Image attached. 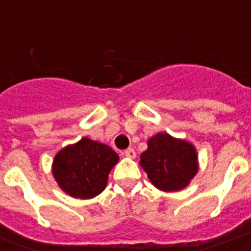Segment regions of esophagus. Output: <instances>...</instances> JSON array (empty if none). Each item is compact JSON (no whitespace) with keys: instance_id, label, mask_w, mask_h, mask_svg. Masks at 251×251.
<instances>
[{"instance_id":"1","label":"esophagus","mask_w":251,"mask_h":251,"mask_svg":"<svg viewBox=\"0 0 251 251\" xmlns=\"http://www.w3.org/2000/svg\"><path fill=\"white\" fill-rule=\"evenodd\" d=\"M124 155H125L126 157L134 159V157H135V151H134V149H127L124 151Z\"/></svg>"}]
</instances>
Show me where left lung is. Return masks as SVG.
Instances as JSON below:
<instances>
[{
    "label": "left lung",
    "mask_w": 251,
    "mask_h": 251,
    "mask_svg": "<svg viewBox=\"0 0 251 251\" xmlns=\"http://www.w3.org/2000/svg\"><path fill=\"white\" fill-rule=\"evenodd\" d=\"M147 146L139 165L159 190H182L198 173V153L190 142L168 133H157L150 138Z\"/></svg>",
    "instance_id": "obj_1"
}]
</instances>
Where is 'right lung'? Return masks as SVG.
I'll use <instances>...</instances> for the list:
<instances>
[{
	"label": "right lung",
	"mask_w": 251,
	"mask_h": 251,
	"mask_svg": "<svg viewBox=\"0 0 251 251\" xmlns=\"http://www.w3.org/2000/svg\"><path fill=\"white\" fill-rule=\"evenodd\" d=\"M118 160L120 157L109 146L84 137L56 153L52 173L66 194L76 199H91L105 189L109 172Z\"/></svg>",
	"instance_id": "right-lung-1"
}]
</instances>
